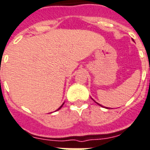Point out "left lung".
Wrapping results in <instances>:
<instances>
[{"label":"left lung","instance_id":"left-lung-1","mask_svg":"<svg viewBox=\"0 0 150 150\" xmlns=\"http://www.w3.org/2000/svg\"><path fill=\"white\" fill-rule=\"evenodd\" d=\"M98 105H99V104H98ZM101 106H102V105H101Z\"/></svg>","mask_w":150,"mask_h":150}]
</instances>
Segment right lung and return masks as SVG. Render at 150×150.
<instances>
[{
  "mask_svg": "<svg viewBox=\"0 0 150 150\" xmlns=\"http://www.w3.org/2000/svg\"><path fill=\"white\" fill-rule=\"evenodd\" d=\"M64 105V103H63V104H62V105ZM62 106H60V107H59V108H58V109H60L61 108H62Z\"/></svg>",
  "mask_w": 150,
  "mask_h": 150,
  "instance_id": "1",
  "label": "right lung"
}]
</instances>
